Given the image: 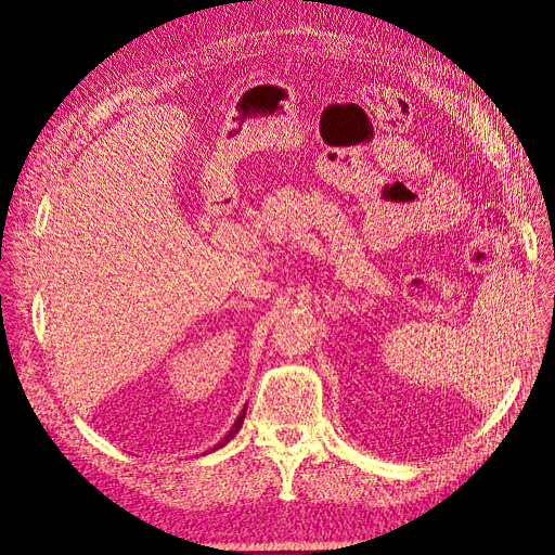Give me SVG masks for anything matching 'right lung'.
Here are the masks:
<instances>
[{
	"mask_svg": "<svg viewBox=\"0 0 555 555\" xmlns=\"http://www.w3.org/2000/svg\"><path fill=\"white\" fill-rule=\"evenodd\" d=\"M243 418H245V410H243V412H241V416H238V418H236V424H233V428H231V430H229V435H224V440H222V442H220V444H217V447H215V449H220V447H224V444H227V442H229V440H231V438H233V435H236V433H238V430H241V426H243Z\"/></svg>",
	"mask_w": 555,
	"mask_h": 555,
	"instance_id": "1",
	"label": "right lung"
}]
</instances>
